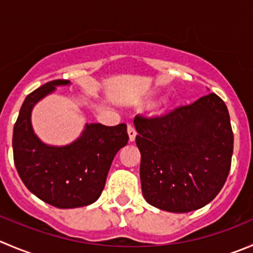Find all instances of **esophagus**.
Instances as JSON below:
<instances>
[{"mask_svg":"<svg viewBox=\"0 0 253 253\" xmlns=\"http://www.w3.org/2000/svg\"><path fill=\"white\" fill-rule=\"evenodd\" d=\"M127 132H128L129 141L133 142V141H134V138H136V134H137L136 128H134V127L132 126V125H128V126H127Z\"/></svg>","mask_w":253,"mask_h":253,"instance_id":"34e87169","label":"esophagus"}]
</instances>
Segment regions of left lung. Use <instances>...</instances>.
<instances>
[{
    "mask_svg": "<svg viewBox=\"0 0 253 253\" xmlns=\"http://www.w3.org/2000/svg\"><path fill=\"white\" fill-rule=\"evenodd\" d=\"M142 194L170 212L198 210L215 199L231 168L230 115L216 94L159 117L137 115Z\"/></svg>",
    "mask_w": 253,
    "mask_h": 253,
    "instance_id": "8db88e82",
    "label": "left lung"
}]
</instances>
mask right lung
I'll list each match as a JSON object with an SVG mask.
<instances>
[{"instance_id": "right-lung-1", "label": "right lung", "mask_w": 253, "mask_h": 253, "mask_svg": "<svg viewBox=\"0 0 253 253\" xmlns=\"http://www.w3.org/2000/svg\"><path fill=\"white\" fill-rule=\"evenodd\" d=\"M69 80H53L26 97L13 127V159L29 192L59 209L86 207L99 199L117 152L128 142L127 126L90 124L67 146H48L34 133V105Z\"/></svg>"}]
</instances>
